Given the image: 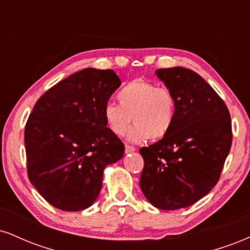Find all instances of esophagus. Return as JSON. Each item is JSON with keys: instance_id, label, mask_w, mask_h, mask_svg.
Listing matches in <instances>:
<instances>
[{"instance_id": "obj_1", "label": "esophagus", "mask_w": 250, "mask_h": 250, "mask_svg": "<svg viewBox=\"0 0 250 250\" xmlns=\"http://www.w3.org/2000/svg\"><path fill=\"white\" fill-rule=\"evenodd\" d=\"M133 151H135V147H133V146L125 145V153H133Z\"/></svg>"}]
</instances>
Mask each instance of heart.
Wrapping results in <instances>:
<instances>
[{
	"instance_id": "b5f03b06",
	"label": "heart",
	"mask_w": 250,
	"mask_h": 250,
	"mask_svg": "<svg viewBox=\"0 0 250 250\" xmlns=\"http://www.w3.org/2000/svg\"><path fill=\"white\" fill-rule=\"evenodd\" d=\"M117 100L120 104L108 102L102 111L105 125L114 135L125 134L131 119L135 123L128 133L131 142L161 140L173 128L176 100L168 87L135 79L120 89Z\"/></svg>"
}]
</instances>
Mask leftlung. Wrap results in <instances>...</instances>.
Wrapping results in <instances>:
<instances>
[{"mask_svg": "<svg viewBox=\"0 0 250 250\" xmlns=\"http://www.w3.org/2000/svg\"><path fill=\"white\" fill-rule=\"evenodd\" d=\"M156 75L173 91L176 114L167 136L140 149V187L154 207L175 210L194 205L219 181L233 140L230 114L195 71L175 67Z\"/></svg>", "mask_w": 250, "mask_h": 250, "instance_id": "left-lung-1", "label": "left lung"}]
</instances>
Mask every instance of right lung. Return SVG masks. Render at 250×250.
<instances>
[{
	"label": "right lung",
	"instance_id": "1",
	"mask_svg": "<svg viewBox=\"0 0 250 250\" xmlns=\"http://www.w3.org/2000/svg\"><path fill=\"white\" fill-rule=\"evenodd\" d=\"M120 85L115 71L87 68L51 87L34 105L24 129L27 173L54 207H90L104 168L123 157L125 145L102 114Z\"/></svg>",
	"mask_w": 250,
	"mask_h": 250
}]
</instances>
